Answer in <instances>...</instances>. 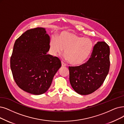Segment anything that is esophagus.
<instances>
[{
  "label": "esophagus",
  "mask_w": 124,
  "mask_h": 124,
  "mask_svg": "<svg viewBox=\"0 0 124 124\" xmlns=\"http://www.w3.org/2000/svg\"><path fill=\"white\" fill-rule=\"evenodd\" d=\"M62 67H66V65L63 62H62Z\"/></svg>",
  "instance_id": "obj_1"
}]
</instances>
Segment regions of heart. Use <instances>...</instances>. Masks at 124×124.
<instances>
[{
    "mask_svg": "<svg viewBox=\"0 0 124 124\" xmlns=\"http://www.w3.org/2000/svg\"><path fill=\"white\" fill-rule=\"evenodd\" d=\"M50 49L53 55L64 54L69 63L77 66L85 62L92 51L93 42L89 38H83L67 31L62 32L58 39L52 38Z\"/></svg>",
    "mask_w": 124,
    "mask_h": 124,
    "instance_id": "1",
    "label": "heart"
}]
</instances>
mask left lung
<instances>
[{
    "label": "left lung",
    "mask_w": 124,
    "mask_h": 124,
    "mask_svg": "<svg viewBox=\"0 0 124 124\" xmlns=\"http://www.w3.org/2000/svg\"><path fill=\"white\" fill-rule=\"evenodd\" d=\"M109 55L107 44L98 42L86 62L79 66L69 67V79L74 90L80 95H86L98 90L109 70Z\"/></svg>",
    "instance_id": "8db88e82"
}]
</instances>
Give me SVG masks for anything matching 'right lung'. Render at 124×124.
Wrapping results in <instances>:
<instances>
[{
	"label": "right lung",
	"instance_id": "right-lung-1",
	"mask_svg": "<svg viewBox=\"0 0 124 124\" xmlns=\"http://www.w3.org/2000/svg\"><path fill=\"white\" fill-rule=\"evenodd\" d=\"M49 44L50 37L42 27L29 29L15 42L11 69L15 81L22 90L39 95L50 87L62 64L58 57L47 54Z\"/></svg>",
	"mask_w": 124,
	"mask_h": 124
}]
</instances>
